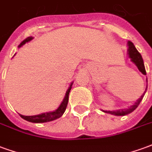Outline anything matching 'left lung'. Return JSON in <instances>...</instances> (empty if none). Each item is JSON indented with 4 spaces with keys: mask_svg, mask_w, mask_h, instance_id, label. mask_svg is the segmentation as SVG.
<instances>
[{
    "mask_svg": "<svg viewBox=\"0 0 152 152\" xmlns=\"http://www.w3.org/2000/svg\"><path fill=\"white\" fill-rule=\"evenodd\" d=\"M128 46H129V48H128V54H129V57L130 58V60L137 66V67L141 72L142 73L143 75H146V69H145V66H144L143 59H142L140 53L137 51V49L134 46V45L131 41H128ZM147 89V87L145 89V92L140 97V99H137V101L134 103V105L129 107L128 108L120 109V110H115V111H103V112H106V113L114 115H126L129 114L132 112H134V110L138 107V105L140 104L141 101L143 99L144 94H146Z\"/></svg>",
    "mask_w": 152,
    "mask_h": 152,
    "instance_id": "left-lung-1",
    "label": "left lung"
}]
</instances>
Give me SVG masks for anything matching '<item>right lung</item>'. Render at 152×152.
<instances>
[{"mask_svg":"<svg viewBox=\"0 0 152 152\" xmlns=\"http://www.w3.org/2000/svg\"><path fill=\"white\" fill-rule=\"evenodd\" d=\"M32 40V37H29L27 39H25L24 40H23L20 45H18V48H20L21 46H23L24 44H26L28 41ZM72 83H71L70 85V87L67 89L66 92V94H65V97L63 99V102H61V104L59 105V107L53 112H45V113H41V114L36 115H20L23 119H24L25 121H28L29 122H32V123H45V122H49V121H52L56 120L58 118L61 117L63 115L65 110L66 108V106H67V103H68V97H69V93L72 89Z\"/></svg>","mask_w":152,"mask_h":152,"instance_id":"1","label":"right lung"}]
</instances>
